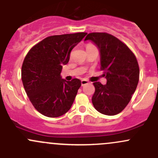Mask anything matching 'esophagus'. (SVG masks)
<instances>
[{
	"label": "esophagus",
	"mask_w": 158,
	"mask_h": 158,
	"mask_svg": "<svg viewBox=\"0 0 158 158\" xmlns=\"http://www.w3.org/2000/svg\"><path fill=\"white\" fill-rule=\"evenodd\" d=\"M88 83H89V81L86 80V79H82V81H81V84H82V85H85Z\"/></svg>",
	"instance_id": "obj_1"
}]
</instances>
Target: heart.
<instances>
[{"mask_svg":"<svg viewBox=\"0 0 158 158\" xmlns=\"http://www.w3.org/2000/svg\"><path fill=\"white\" fill-rule=\"evenodd\" d=\"M88 46H92V45H90V44H89V45H88ZM88 46H87V47H88Z\"/></svg>","mask_w":158,"mask_h":158,"instance_id":"heart-1","label":"heart"}]
</instances>
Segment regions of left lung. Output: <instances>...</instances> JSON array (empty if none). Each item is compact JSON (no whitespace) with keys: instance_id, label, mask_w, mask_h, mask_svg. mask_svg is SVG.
<instances>
[{"instance_id":"1","label":"left lung","mask_w":158,"mask_h":158,"mask_svg":"<svg viewBox=\"0 0 158 158\" xmlns=\"http://www.w3.org/2000/svg\"><path fill=\"white\" fill-rule=\"evenodd\" d=\"M90 40L99 50L101 69L106 85L94 82L92 98L95 109L106 115L120 113L131 98L139 80V66L133 52L118 38L106 33H91L85 41Z\"/></svg>"}]
</instances>
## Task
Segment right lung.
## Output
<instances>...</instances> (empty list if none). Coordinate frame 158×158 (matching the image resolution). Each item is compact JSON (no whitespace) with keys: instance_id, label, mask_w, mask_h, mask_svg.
Returning a JSON list of instances; mask_svg holds the SVG:
<instances>
[{"instance_id":"right-lung-1","label":"right lung","mask_w":158,"mask_h":158,"mask_svg":"<svg viewBox=\"0 0 158 158\" xmlns=\"http://www.w3.org/2000/svg\"><path fill=\"white\" fill-rule=\"evenodd\" d=\"M86 33L48 36L27 54L21 69L26 93L34 108L44 115L56 118L66 114L74 102L81 81L62 79L63 66L70 52Z\"/></svg>"}]
</instances>
